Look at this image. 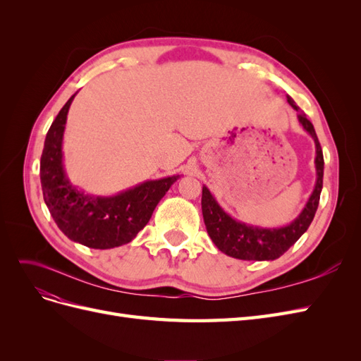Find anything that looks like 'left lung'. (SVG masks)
<instances>
[{
  "mask_svg": "<svg viewBox=\"0 0 361 361\" xmlns=\"http://www.w3.org/2000/svg\"><path fill=\"white\" fill-rule=\"evenodd\" d=\"M289 105L297 110L298 122L304 128L313 141L316 147L314 167H316V183L313 192L305 203L301 214L295 218L292 223L283 227H259L253 224H247L238 221L228 215L223 207L218 204L211 191L203 185L202 190V212L207 235L211 236L212 243L216 248L223 251L224 255L241 259V260H274L279 259L285 251H288L295 243L298 241L301 235L307 231L313 216L319 204V197L322 191V178H324V155L316 137L314 128L310 120L305 117L302 111L298 110L292 97H288Z\"/></svg>",
  "mask_w": 361,
  "mask_h": 361,
  "instance_id": "1",
  "label": "left lung"
}]
</instances>
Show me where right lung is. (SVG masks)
<instances>
[{"label":"right lung","instance_id":"1","mask_svg":"<svg viewBox=\"0 0 361 361\" xmlns=\"http://www.w3.org/2000/svg\"><path fill=\"white\" fill-rule=\"evenodd\" d=\"M76 94V93H75ZM73 96L54 120L40 158V183L51 216L71 241L106 250L133 241L180 176L146 180L116 195H94L71 183L63 166V135Z\"/></svg>","mask_w":361,"mask_h":361}]
</instances>
